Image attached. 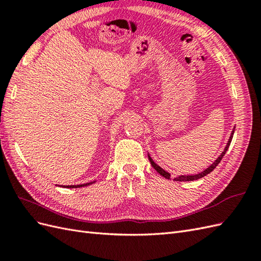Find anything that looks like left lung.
Listing matches in <instances>:
<instances>
[{"label": "left lung", "instance_id": "left-lung-1", "mask_svg": "<svg viewBox=\"0 0 261 261\" xmlns=\"http://www.w3.org/2000/svg\"><path fill=\"white\" fill-rule=\"evenodd\" d=\"M233 131H235V128L232 129V131H231V133H230V137H229V139H228V142H227V144H226V146H225V149H224V151L222 152V154H220L215 161H214L208 168H207L206 170H204L203 172H200V173H198V174H195V175H178V176H176L175 178H174V181H178V182H186V181H195V179H198V178H202V177H204L205 175H207V174H210V173L212 172V171H214V169L216 168V166L219 164V162L222 161V159H223V156L225 155V153H226V151L228 150V148H229V145H230V142H231V139H232V136H233ZM148 156H149V160H150V162H151V165L153 166V168H154L155 170H156V172L159 173L160 175H162L163 177H165V178H168V179H170L171 178V174L169 172H166V171H164L162 168H160V166L153 161L152 160V158L150 156V154H148Z\"/></svg>", "mask_w": 261, "mask_h": 261}]
</instances>
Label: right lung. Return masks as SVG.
I'll return each instance as SVG.
<instances>
[{"instance_id": "add662e5", "label": "right lung", "mask_w": 261, "mask_h": 261, "mask_svg": "<svg viewBox=\"0 0 261 261\" xmlns=\"http://www.w3.org/2000/svg\"><path fill=\"white\" fill-rule=\"evenodd\" d=\"M93 183H96V181L90 182V183H86V184H80V185H66V186H64V188H66V189H77V188H84V186L90 185V184H93Z\"/></svg>"}]
</instances>
